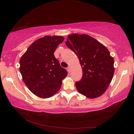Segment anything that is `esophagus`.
<instances>
[{
	"label": "esophagus",
	"instance_id": "obj_1",
	"mask_svg": "<svg viewBox=\"0 0 134 134\" xmlns=\"http://www.w3.org/2000/svg\"><path fill=\"white\" fill-rule=\"evenodd\" d=\"M68 72H71V69H70V67H68L67 69Z\"/></svg>",
	"mask_w": 134,
	"mask_h": 134
}]
</instances>
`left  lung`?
<instances>
[{
  "label": "left lung",
  "mask_w": 134,
  "mask_h": 134,
  "mask_svg": "<svg viewBox=\"0 0 134 134\" xmlns=\"http://www.w3.org/2000/svg\"><path fill=\"white\" fill-rule=\"evenodd\" d=\"M65 44L79 59L82 69V79L76 89L89 98L101 96L112 81L115 72L114 59L103 44L86 34H72Z\"/></svg>",
  "instance_id": "obj_1"
}]
</instances>
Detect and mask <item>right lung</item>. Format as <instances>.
I'll use <instances>...</instances> for the list:
<instances>
[{
    "mask_svg": "<svg viewBox=\"0 0 134 134\" xmlns=\"http://www.w3.org/2000/svg\"><path fill=\"white\" fill-rule=\"evenodd\" d=\"M62 36H45L31 44L19 60L22 79L31 92L39 97L47 98L60 89L67 72L54 56Z\"/></svg>",
    "mask_w": 134,
    "mask_h": 134,
    "instance_id": "add662e5",
    "label": "right lung"
}]
</instances>
